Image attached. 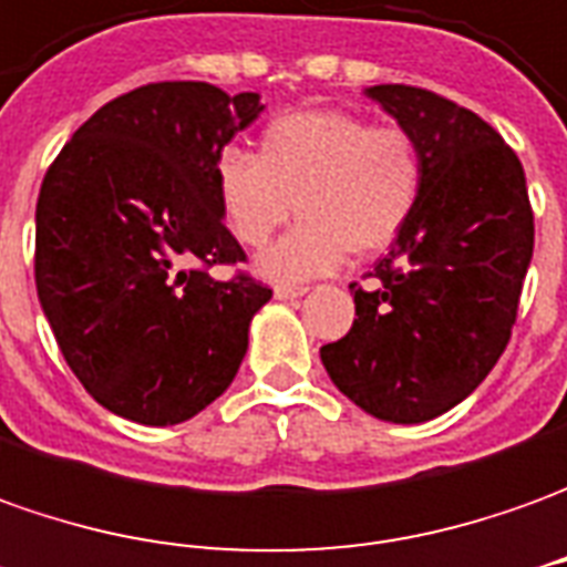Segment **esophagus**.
<instances>
[{"mask_svg": "<svg viewBox=\"0 0 567 567\" xmlns=\"http://www.w3.org/2000/svg\"><path fill=\"white\" fill-rule=\"evenodd\" d=\"M306 292H308V287H296V284H277L275 299L287 302V299H299V296H306Z\"/></svg>", "mask_w": 567, "mask_h": 567, "instance_id": "obj_1", "label": "esophagus"}]
</instances>
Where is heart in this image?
Wrapping results in <instances>:
<instances>
[{"label":"heart","mask_w":567,"mask_h":567,"mask_svg":"<svg viewBox=\"0 0 567 567\" xmlns=\"http://www.w3.org/2000/svg\"><path fill=\"white\" fill-rule=\"evenodd\" d=\"M218 206L244 246L259 249L292 209L302 221L259 259L268 280L330 275L349 256H373L404 231L423 194V157L401 126H370L346 111H296L261 132L259 157L225 147Z\"/></svg>","instance_id":"obj_1"}]
</instances>
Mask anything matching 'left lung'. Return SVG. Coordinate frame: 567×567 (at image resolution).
<instances>
[{
	"mask_svg": "<svg viewBox=\"0 0 567 567\" xmlns=\"http://www.w3.org/2000/svg\"><path fill=\"white\" fill-rule=\"evenodd\" d=\"M370 101L423 157L416 213L354 323L321 349L333 385L385 423H425L470 398L509 342L534 252V213L513 147L466 107L413 85H370Z\"/></svg>",
	"mask_w": 567,
	"mask_h": 567,
	"instance_id": "left-lung-1",
	"label": "left lung"
}]
</instances>
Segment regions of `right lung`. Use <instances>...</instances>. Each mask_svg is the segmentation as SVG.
Wrapping results in <instances>:
<instances>
[{
  "label": "right lung",
  "mask_w": 567,
  "mask_h": 567,
  "mask_svg": "<svg viewBox=\"0 0 567 567\" xmlns=\"http://www.w3.org/2000/svg\"><path fill=\"white\" fill-rule=\"evenodd\" d=\"M259 92L151 82L82 123L42 178L37 292L85 392L123 420L175 425L237 377L271 290L206 268L244 261L216 163Z\"/></svg>",
  "instance_id": "right-lung-1"
}]
</instances>
